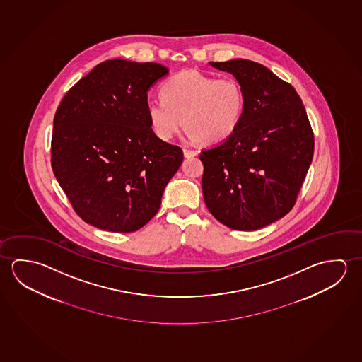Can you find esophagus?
Segmentation results:
<instances>
[{
  "label": "esophagus",
  "instance_id": "esophagus-1",
  "mask_svg": "<svg viewBox=\"0 0 362 362\" xmlns=\"http://www.w3.org/2000/svg\"><path fill=\"white\" fill-rule=\"evenodd\" d=\"M183 154L184 158H193V156H196L197 151H194V150H190V148H184Z\"/></svg>",
  "mask_w": 362,
  "mask_h": 362
}]
</instances>
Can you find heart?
<instances>
[{
	"instance_id": "b5f03b06",
	"label": "heart",
	"mask_w": 362,
	"mask_h": 362,
	"mask_svg": "<svg viewBox=\"0 0 362 362\" xmlns=\"http://www.w3.org/2000/svg\"><path fill=\"white\" fill-rule=\"evenodd\" d=\"M163 98L146 105L155 135L168 141L182 124L190 140L221 143L238 130L245 110V93L238 79L214 78L194 69L174 74L161 87Z\"/></svg>"
}]
</instances>
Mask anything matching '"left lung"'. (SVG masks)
<instances>
[{"instance_id": "obj_1", "label": "left lung", "mask_w": 362, "mask_h": 362, "mask_svg": "<svg viewBox=\"0 0 362 362\" xmlns=\"http://www.w3.org/2000/svg\"><path fill=\"white\" fill-rule=\"evenodd\" d=\"M245 93L238 130L199 155L208 211L238 231H255L291 212L312 163L313 131L300 97L252 60L209 62Z\"/></svg>"}]
</instances>
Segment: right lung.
Instances as JSON below:
<instances>
[{
    "label": "right lung",
    "instance_id": "right-lung-1",
    "mask_svg": "<svg viewBox=\"0 0 362 362\" xmlns=\"http://www.w3.org/2000/svg\"><path fill=\"white\" fill-rule=\"evenodd\" d=\"M169 73L158 63L102 62L64 95L54 116L52 168L78 216L134 232L159 211L183 161L151 129L148 90Z\"/></svg>",
    "mask_w": 362,
    "mask_h": 362
}]
</instances>
